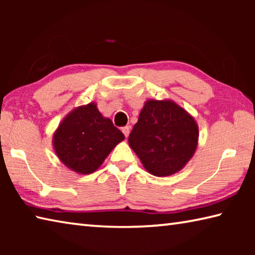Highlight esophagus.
I'll list each match as a JSON object with an SVG mask.
<instances>
[{"instance_id":"esophagus-1","label":"esophagus","mask_w":255,"mask_h":255,"mask_svg":"<svg viewBox=\"0 0 255 255\" xmlns=\"http://www.w3.org/2000/svg\"><path fill=\"white\" fill-rule=\"evenodd\" d=\"M123 132H124L125 136L128 137V136H129V132H130V126L124 127V128H123Z\"/></svg>"}]
</instances>
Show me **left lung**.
I'll list each match as a JSON object with an SVG mask.
<instances>
[{"label": "left lung", "mask_w": 255, "mask_h": 255, "mask_svg": "<svg viewBox=\"0 0 255 255\" xmlns=\"http://www.w3.org/2000/svg\"><path fill=\"white\" fill-rule=\"evenodd\" d=\"M198 139L199 128L187 110L172 100L149 99L128 143L146 171L155 176H169L191 159Z\"/></svg>", "instance_id": "left-lung-1"}]
</instances>
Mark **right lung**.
<instances>
[{
	"mask_svg": "<svg viewBox=\"0 0 255 255\" xmlns=\"http://www.w3.org/2000/svg\"><path fill=\"white\" fill-rule=\"evenodd\" d=\"M125 139L111 119L103 117L96 102L73 109L53 135V147L64 165L80 174L98 170L111 150Z\"/></svg>",
	"mask_w": 255,
	"mask_h": 255,
	"instance_id": "right-lung-1",
	"label": "right lung"
}]
</instances>
